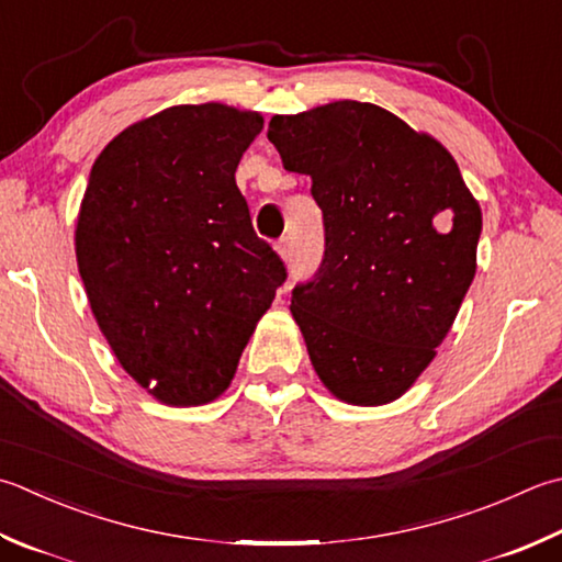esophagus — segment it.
<instances>
[{
  "instance_id": "esophagus-1",
  "label": "esophagus",
  "mask_w": 562,
  "mask_h": 562,
  "mask_svg": "<svg viewBox=\"0 0 562 562\" xmlns=\"http://www.w3.org/2000/svg\"><path fill=\"white\" fill-rule=\"evenodd\" d=\"M278 252L280 256L288 260V258H292V238L290 236H282L280 240H278Z\"/></svg>"
}]
</instances>
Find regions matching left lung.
Wrapping results in <instances>:
<instances>
[{"label":"left lung","mask_w":562,"mask_h":562,"mask_svg":"<svg viewBox=\"0 0 562 562\" xmlns=\"http://www.w3.org/2000/svg\"><path fill=\"white\" fill-rule=\"evenodd\" d=\"M284 168L312 178L324 256L292 290L316 375L378 406L434 360L475 278L482 214L436 138L368 102L272 116Z\"/></svg>","instance_id":"8db88e82"}]
</instances>
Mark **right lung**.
Masks as SVG:
<instances>
[{
	"mask_svg": "<svg viewBox=\"0 0 562 562\" xmlns=\"http://www.w3.org/2000/svg\"><path fill=\"white\" fill-rule=\"evenodd\" d=\"M260 128L256 112L170 106L92 165L77 268L121 368L165 404H206L228 387L288 280L234 178Z\"/></svg>",
	"mask_w": 562,
	"mask_h": 562,
	"instance_id": "obj_1",
	"label": "right lung"
}]
</instances>
